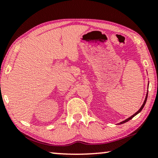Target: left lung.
I'll list each match as a JSON object with an SVG mask.
<instances>
[{
	"mask_svg": "<svg viewBox=\"0 0 158 158\" xmlns=\"http://www.w3.org/2000/svg\"><path fill=\"white\" fill-rule=\"evenodd\" d=\"M148 93H147V95H146V98H145V99H144V101L143 104H142V106H141V108H140V109H139V111H137V112H136V113H135V114H133V115H132V116H130V117H129V118H127V119H126V120L123 121V122H121L119 124H124V123H126V122H128V121H129V120H130V119H131V118H132L134 117V116H135L136 115H137V114H139V112L142 111V109H143V108H144V105H145V103H146V101H147V98H148Z\"/></svg>",
	"mask_w": 158,
	"mask_h": 158,
	"instance_id": "left-lung-1",
	"label": "left lung"
}]
</instances>
